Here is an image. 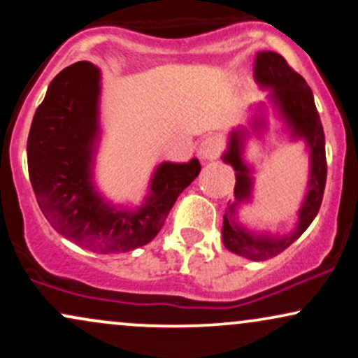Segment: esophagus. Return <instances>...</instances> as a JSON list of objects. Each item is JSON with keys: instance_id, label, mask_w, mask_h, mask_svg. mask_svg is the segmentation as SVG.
Returning a JSON list of instances; mask_svg holds the SVG:
<instances>
[{"instance_id": "34e87169", "label": "esophagus", "mask_w": 358, "mask_h": 358, "mask_svg": "<svg viewBox=\"0 0 358 358\" xmlns=\"http://www.w3.org/2000/svg\"><path fill=\"white\" fill-rule=\"evenodd\" d=\"M222 151V143L219 138L208 136L205 138L199 146V156L205 162H210V159H215L217 156L220 155Z\"/></svg>"}]
</instances>
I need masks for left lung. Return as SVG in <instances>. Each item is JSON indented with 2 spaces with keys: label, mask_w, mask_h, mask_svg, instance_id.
Listing matches in <instances>:
<instances>
[{
  "label": "left lung",
  "mask_w": 358,
  "mask_h": 358,
  "mask_svg": "<svg viewBox=\"0 0 358 358\" xmlns=\"http://www.w3.org/2000/svg\"><path fill=\"white\" fill-rule=\"evenodd\" d=\"M254 80L261 89L269 90L268 99L274 116L281 122L282 131L289 141H303L306 146L308 183L301 207L298 208V219L293 231L278 236L268 231H252L239 220L241 205L252 202L254 193V166L245 162V143L250 138H262L268 129V104L257 102L252 106L248 124L232 127L227 139V150L222 153L224 163L236 171V200L229 202L224 213L222 241L231 252L248 257L250 261H266L278 256L289 248L303 232L310 227L323 200L327 183V156H324L323 126L316 110L313 92L306 80L287 65V62L276 52L262 50L256 53L254 60Z\"/></svg>",
  "instance_id": "8db88e82"
}]
</instances>
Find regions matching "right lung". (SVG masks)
<instances>
[{"label": "right lung", "instance_id": "right-lung-1", "mask_svg": "<svg viewBox=\"0 0 358 358\" xmlns=\"http://www.w3.org/2000/svg\"><path fill=\"white\" fill-rule=\"evenodd\" d=\"M101 71L77 62L50 82L27 143L28 173L43 215L73 244L99 254L134 250L156 237L200 162L155 166L139 205L106 199L94 178L101 145Z\"/></svg>", "mask_w": 358, "mask_h": 358}]
</instances>
